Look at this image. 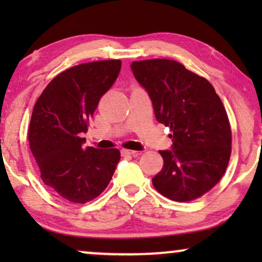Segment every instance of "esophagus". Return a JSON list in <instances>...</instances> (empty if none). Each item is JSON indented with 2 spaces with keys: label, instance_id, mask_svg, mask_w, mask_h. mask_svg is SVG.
<instances>
[{
  "label": "esophagus",
  "instance_id": "34e87169",
  "mask_svg": "<svg viewBox=\"0 0 262 262\" xmlns=\"http://www.w3.org/2000/svg\"><path fill=\"white\" fill-rule=\"evenodd\" d=\"M139 151H135V150H130V149H123L121 150V155L123 156H138Z\"/></svg>",
  "mask_w": 262,
  "mask_h": 262
}]
</instances>
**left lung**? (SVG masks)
Wrapping results in <instances>:
<instances>
[{"label":"left lung","mask_w":262,"mask_h":262,"mask_svg":"<svg viewBox=\"0 0 262 262\" xmlns=\"http://www.w3.org/2000/svg\"><path fill=\"white\" fill-rule=\"evenodd\" d=\"M131 70L156 120L171 131L173 144L160 150L163 168L152 185L175 202L199 198L217 185L230 159V124L220 96L206 78L175 60L134 62Z\"/></svg>","instance_id":"8db88e82"}]
</instances>
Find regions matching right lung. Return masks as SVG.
Listing matches in <instances>:
<instances>
[{
    "label": "right lung",
    "mask_w": 262,
    "mask_h": 262,
    "mask_svg": "<svg viewBox=\"0 0 262 262\" xmlns=\"http://www.w3.org/2000/svg\"><path fill=\"white\" fill-rule=\"evenodd\" d=\"M119 59L73 67L53 78L35 102L28 142L42 182L71 203L94 199L110 184L120 160L118 149L83 146L81 134L101 96L120 73Z\"/></svg>",
    "instance_id": "add662e5"
}]
</instances>
